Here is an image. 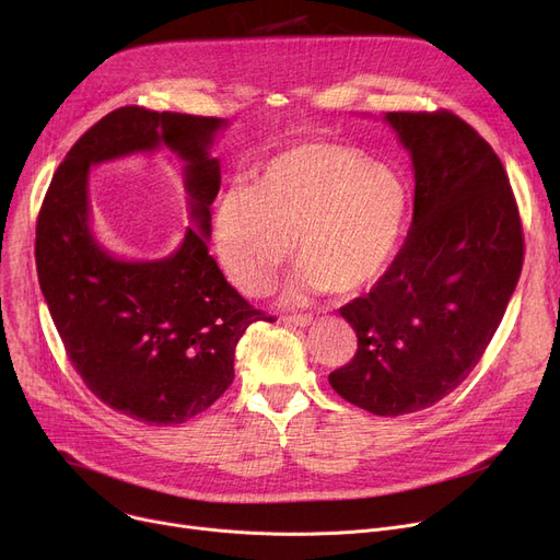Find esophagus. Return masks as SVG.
I'll list each match as a JSON object with an SVG mask.
<instances>
[{"label": "esophagus", "mask_w": 560, "mask_h": 560, "mask_svg": "<svg viewBox=\"0 0 560 560\" xmlns=\"http://www.w3.org/2000/svg\"><path fill=\"white\" fill-rule=\"evenodd\" d=\"M283 322H285V325H292V327H308L311 322H313V315H308V313L283 315Z\"/></svg>", "instance_id": "34e87169"}]
</instances>
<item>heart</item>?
<instances>
[{
	"mask_svg": "<svg viewBox=\"0 0 560 560\" xmlns=\"http://www.w3.org/2000/svg\"><path fill=\"white\" fill-rule=\"evenodd\" d=\"M404 188L384 167L340 144H300L231 188L213 211V243L226 277L245 295L270 290L290 258L304 265L288 298L331 290L351 295L372 283L397 241Z\"/></svg>",
	"mask_w": 560,
	"mask_h": 560,
	"instance_id": "heart-1",
	"label": "heart"
}]
</instances>
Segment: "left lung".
I'll use <instances>...</instances> for the list:
<instances>
[{
	"instance_id": "1",
	"label": "left lung",
	"mask_w": 560,
	"mask_h": 560,
	"mask_svg": "<svg viewBox=\"0 0 560 560\" xmlns=\"http://www.w3.org/2000/svg\"><path fill=\"white\" fill-rule=\"evenodd\" d=\"M416 170L413 222L363 298L338 313L359 349L331 388L381 418L429 408L481 361L524 262L509 174L492 147L447 108L386 113Z\"/></svg>"
}]
</instances>
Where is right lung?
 Masks as SVG:
<instances>
[{"instance_id": "add662e5", "label": "right lung", "mask_w": 560, "mask_h": 560, "mask_svg": "<svg viewBox=\"0 0 560 560\" xmlns=\"http://www.w3.org/2000/svg\"><path fill=\"white\" fill-rule=\"evenodd\" d=\"M220 127L218 117L115 108L72 144L38 213V281L72 368L108 408L144 424H182L209 408L231 386L247 327L272 319L224 279L206 243ZM159 143L187 163L196 229L167 259L117 261L86 229V167Z\"/></svg>"}]
</instances>
